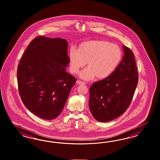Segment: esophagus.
I'll list each match as a JSON object with an SVG mask.
<instances>
[{"instance_id":"34e87169","label":"esophagus","mask_w":160,"mask_h":160,"mask_svg":"<svg viewBox=\"0 0 160 160\" xmlns=\"http://www.w3.org/2000/svg\"><path fill=\"white\" fill-rule=\"evenodd\" d=\"M78 84H85V82H83V81H81V80H79V81H78Z\"/></svg>"}]
</instances>
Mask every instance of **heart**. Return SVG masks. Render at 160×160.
Returning <instances> with one entry per match:
<instances>
[{"mask_svg":"<svg viewBox=\"0 0 160 160\" xmlns=\"http://www.w3.org/2000/svg\"><path fill=\"white\" fill-rule=\"evenodd\" d=\"M122 58V52L118 45L106 41H92L83 43L79 49L72 47L69 53L70 70L77 73L87 62L80 77L91 79L94 77L103 79L116 70Z\"/></svg>","mask_w":160,"mask_h":160,"instance_id":"1","label":"heart"}]
</instances>
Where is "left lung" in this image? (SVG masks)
Returning <instances> with one entry per match:
<instances>
[{
  "label": "left lung",
  "mask_w": 160,
  "mask_h": 160,
  "mask_svg": "<svg viewBox=\"0 0 160 160\" xmlns=\"http://www.w3.org/2000/svg\"><path fill=\"white\" fill-rule=\"evenodd\" d=\"M124 55L109 77L94 82L89 88V108L93 117L107 122L121 116L130 106L138 82L132 51L123 46Z\"/></svg>",
  "instance_id": "left-lung-1"
}]
</instances>
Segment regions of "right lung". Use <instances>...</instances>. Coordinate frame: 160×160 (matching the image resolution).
Here are the masks:
<instances>
[{"label": "right lung", "instance_id": "right-lung-1", "mask_svg": "<svg viewBox=\"0 0 160 160\" xmlns=\"http://www.w3.org/2000/svg\"><path fill=\"white\" fill-rule=\"evenodd\" d=\"M65 39L38 36L30 42L19 62V95L31 112L45 120L63 110L77 79L66 71L69 63Z\"/></svg>", "mask_w": 160, "mask_h": 160}]
</instances>
